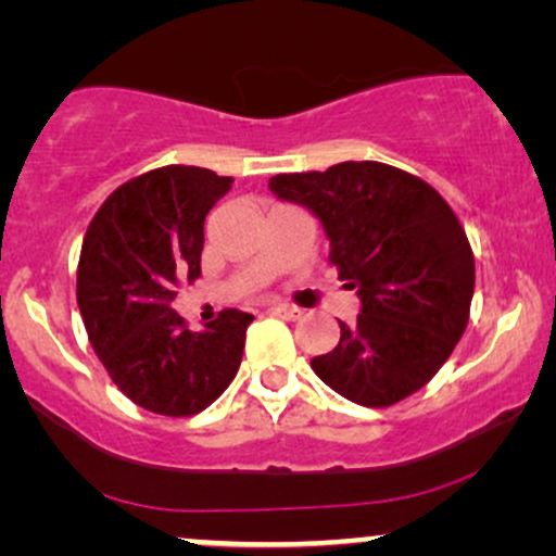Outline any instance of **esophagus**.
<instances>
[{"label":"esophagus","mask_w":556,"mask_h":556,"mask_svg":"<svg viewBox=\"0 0 556 556\" xmlns=\"http://www.w3.org/2000/svg\"><path fill=\"white\" fill-rule=\"evenodd\" d=\"M267 312L276 317H283V319H299L302 317V309H296V306H289V304H270L267 306Z\"/></svg>","instance_id":"34e87169"}]
</instances>
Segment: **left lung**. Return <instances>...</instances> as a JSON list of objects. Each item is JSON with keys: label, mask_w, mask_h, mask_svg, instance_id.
Listing matches in <instances>:
<instances>
[{"label": "left lung", "mask_w": 556, "mask_h": 556, "mask_svg": "<svg viewBox=\"0 0 556 556\" xmlns=\"http://www.w3.org/2000/svg\"><path fill=\"white\" fill-rule=\"evenodd\" d=\"M273 194L312 211L330 239V263L356 289L362 315L312 358L338 395L384 408L440 371L471 312L476 267L458 215L419 176L377 161L278 174Z\"/></svg>", "instance_id": "obj_1"}]
</instances>
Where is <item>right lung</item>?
Listing matches in <instances>:
<instances>
[{
  "label": "right lung",
  "mask_w": 556,
  "mask_h": 556,
  "mask_svg": "<svg viewBox=\"0 0 556 556\" xmlns=\"http://www.w3.org/2000/svg\"><path fill=\"white\" fill-rule=\"evenodd\" d=\"M231 176L163 166L109 194L77 265V306L109 377L137 406L194 416L237 377L252 315L224 309L192 332L174 312L176 286L200 276L202 226Z\"/></svg>",
  "instance_id": "right-lung-1"
}]
</instances>
